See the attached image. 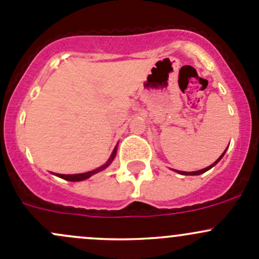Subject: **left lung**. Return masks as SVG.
<instances>
[{"instance_id": "1", "label": "left lung", "mask_w": 259, "mask_h": 259, "mask_svg": "<svg viewBox=\"0 0 259 259\" xmlns=\"http://www.w3.org/2000/svg\"><path fill=\"white\" fill-rule=\"evenodd\" d=\"M226 151H227V149H226V150H224V153L222 154V155L219 156V158L217 159V160L214 161L213 164H211V165L207 166V168H204V169H200V170H197V171H182V170H176V171H178V173H179V174H182V176H199V174H203V173H205V171H208V170H209V169L213 168V166L215 165V164L218 163V161L221 160L222 158H223V155H224V154H226Z\"/></svg>"}]
</instances>
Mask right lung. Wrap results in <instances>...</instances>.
I'll return each instance as SVG.
<instances>
[{
	"mask_svg": "<svg viewBox=\"0 0 259 259\" xmlns=\"http://www.w3.org/2000/svg\"><path fill=\"white\" fill-rule=\"evenodd\" d=\"M116 150H117V145L114 148L113 153H111L110 158L108 159V161H106L104 165H101V166H99V168L94 169V170L86 171V173H80V174H55V176L59 177V178L65 179V180H69V182H81V180H85V179L90 178L91 176H94V174H96V173H99V171L104 170V169H106L109 165H110L111 163H113L115 156H116Z\"/></svg>",
	"mask_w": 259,
	"mask_h": 259,
	"instance_id": "right-lung-1",
	"label": "right lung"
}]
</instances>
